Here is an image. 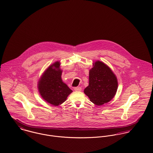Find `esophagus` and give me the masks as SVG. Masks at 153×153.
<instances>
[{
    "label": "esophagus",
    "mask_w": 153,
    "mask_h": 153,
    "mask_svg": "<svg viewBox=\"0 0 153 153\" xmlns=\"http://www.w3.org/2000/svg\"><path fill=\"white\" fill-rule=\"evenodd\" d=\"M81 89H82V88H81V87H77L74 88V90H75V91H81Z\"/></svg>",
    "instance_id": "esophagus-1"
}]
</instances>
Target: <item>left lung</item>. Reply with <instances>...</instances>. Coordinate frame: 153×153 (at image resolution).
I'll use <instances>...</instances> for the list:
<instances>
[{
	"mask_svg": "<svg viewBox=\"0 0 153 153\" xmlns=\"http://www.w3.org/2000/svg\"><path fill=\"white\" fill-rule=\"evenodd\" d=\"M118 88L117 78L108 66L97 61L89 71V85L84 93L90 101L97 105H101L111 100Z\"/></svg>",
	"mask_w": 153,
	"mask_h": 153,
	"instance_id": "8db88e82",
	"label": "left lung"
}]
</instances>
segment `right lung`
Masks as SVG:
<instances>
[{
    "mask_svg": "<svg viewBox=\"0 0 153 153\" xmlns=\"http://www.w3.org/2000/svg\"><path fill=\"white\" fill-rule=\"evenodd\" d=\"M61 75L59 62H56L46 69L38 84V89L43 99L55 106L63 103L72 92L62 82Z\"/></svg>",
    "mask_w": 153,
    "mask_h": 153,
    "instance_id": "1",
    "label": "right lung"
}]
</instances>
